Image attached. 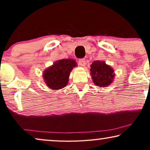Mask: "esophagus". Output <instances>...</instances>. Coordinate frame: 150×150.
I'll return each instance as SVG.
<instances>
[{"label": "esophagus", "instance_id": "esophagus-1", "mask_svg": "<svg viewBox=\"0 0 150 150\" xmlns=\"http://www.w3.org/2000/svg\"><path fill=\"white\" fill-rule=\"evenodd\" d=\"M79 63L80 65H81V66H85L86 64L85 59H80L79 60Z\"/></svg>", "mask_w": 150, "mask_h": 150}]
</instances>
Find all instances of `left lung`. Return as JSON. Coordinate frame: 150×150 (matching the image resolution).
<instances>
[{
	"label": "left lung",
	"mask_w": 150,
	"mask_h": 150,
	"mask_svg": "<svg viewBox=\"0 0 150 150\" xmlns=\"http://www.w3.org/2000/svg\"><path fill=\"white\" fill-rule=\"evenodd\" d=\"M90 71L93 83L98 87H104L109 85L115 76L113 69L104 61H94L91 65Z\"/></svg>",
	"instance_id": "obj_1"
}]
</instances>
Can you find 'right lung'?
<instances>
[{
    "label": "right lung",
    "instance_id": "right-lung-1",
    "mask_svg": "<svg viewBox=\"0 0 150 150\" xmlns=\"http://www.w3.org/2000/svg\"><path fill=\"white\" fill-rule=\"evenodd\" d=\"M76 62L73 59H61L55 62L44 72L45 83L52 89H60L68 83L69 74Z\"/></svg>",
    "mask_w": 150,
    "mask_h": 150
}]
</instances>
